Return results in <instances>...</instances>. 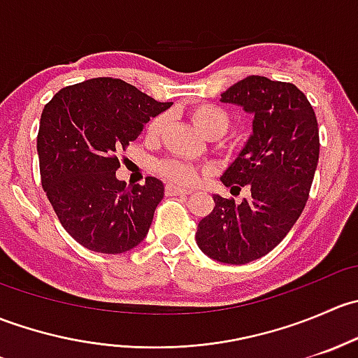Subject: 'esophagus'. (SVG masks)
I'll return each instance as SVG.
<instances>
[{
  "mask_svg": "<svg viewBox=\"0 0 358 358\" xmlns=\"http://www.w3.org/2000/svg\"><path fill=\"white\" fill-rule=\"evenodd\" d=\"M166 194H168V196H187V194H190V190L176 187L173 185V183H168V185H166Z\"/></svg>",
  "mask_w": 358,
  "mask_h": 358,
  "instance_id": "34e87169",
  "label": "esophagus"
}]
</instances>
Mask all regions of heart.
<instances>
[{"label":"heart","mask_w":358,"mask_h":358,"mask_svg":"<svg viewBox=\"0 0 358 358\" xmlns=\"http://www.w3.org/2000/svg\"><path fill=\"white\" fill-rule=\"evenodd\" d=\"M190 121L194 122L197 129L206 135L208 138H218L223 133L229 129L230 117L225 110L220 107L211 106V103H197V106L190 107L189 110ZM168 117L166 114H159L147 126V133L150 136H159L164 129ZM159 175L168 178L169 182L178 183V185H192L197 182L201 175V169L192 162L178 161V159H164L156 164Z\"/></svg>","instance_id":"1"}]
</instances>
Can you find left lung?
I'll list each match as a JSON object with an SVG mask.
<instances>
[{
    "instance_id": "obj_1",
    "label": "left lung",
    "mask_w": 358,
    "mask_h": 358,
    "mask_svg": "<svg viewBox=\"0 0 358 358\" xmlns=\"http://www.w3.org/2000/svg\"><path fill=\"white\" fill-rule=\"evenodd\" d=\"M252 114V135L222 182L251 197L236 204L215 196V208L197 225V246L209 258L230 265L258 259L272 251L301 215L319 162V126L305 93L292 83L248 76L225 93Z\"/></svg>"
}]
</instances>
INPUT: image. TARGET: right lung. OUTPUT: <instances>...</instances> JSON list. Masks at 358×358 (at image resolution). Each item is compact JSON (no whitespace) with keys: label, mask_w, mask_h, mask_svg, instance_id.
Returning a JSON list of instances; mask_svg holds the SVG:
<instances>
[{"label":"right lung","mask_w":358,"mask_h":358,"mask_svg":"<svg viewBox=\"0 0 358 358\" xmlns=\"http://www.w3.org/2000/svg\"><path fill=\"white\" fill-rule=\"evenodd\" d=\"M171 106L114 78L67 86L45 106L38 133L43 189L81 246L119 255L145 239L164 185L147 176L143 185L126 187L115 178V154Z\"/></svg>","instance_id":"1"}]
</instances>
